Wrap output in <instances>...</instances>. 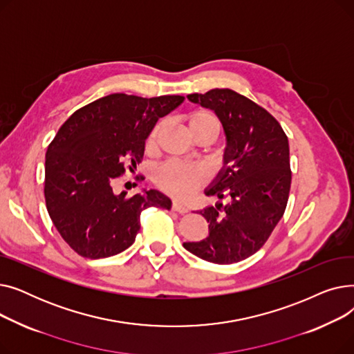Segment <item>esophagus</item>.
<instances>
[{
	"mask_svg": "<svg viewBox=\"0 0 354 354\" xmlns=\"http://www.w3.org/2000/svg\"><path fill=\"white\" fill-rule=\"evenodd\" d=\"M172 209H174L175 212H178V214H187V212L189 211L187 207L182 205V203H179V202H176V201L172 202Z\"/></svg>",
	"mask_w": 354,
	"mask_h": 354,
	"instance_id": "34e87169",
	"label": "esophagus"
}]
</instances>
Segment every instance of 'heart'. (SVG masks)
Segmentation results:
<instances>
[{
	"label": "heart",
	"mask_w": 354,
	"mask_h": 354,
	"mask_svg": "<svg viewBox=\"0 0 354 354\" xmlns=\"http://www.w3.org/2000/svg\"><path fill=\"white\" fill-rule=\"evenodd\" d=\"M188 132L198 139H208L212 142L221 130L218 118L208 110H194L185 118ZM160 126L156 124L147 136L146 145L152 147L156 142ZM205 180V174L198 166H185L176 162H166L160 165L153 174V182L158 187L175 198L189 196L196 187Z\"/></svg>",
	"instance_id": "obj_1"
}]
</instances>
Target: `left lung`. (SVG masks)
<instances>
[{"instance_id":"1","label":"left lung","mask_w":354,"mask_h":354,"mask_svg":"<svg viewBox=\"0 0 354 354\" xmlns=\"http://www.w3.org/2000/svg\"><path fill=\"white\" fill-rule=\"evenodd\" d=\"M188 99L212 109L224 126L225 167L205 194L231 202L202 209L208 236L183 247L214 264L243 261L267 243L284 215L291 187L288 138L264 107L231 88Z\"/></svg>"}]
</instances>
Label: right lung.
<instances>
[{
	"mask_svg": "<svg viewBox=\"0 0 354 354\" xmlns=\"http://www.w3.org/2000/svg\"><path fill=\"white\" fill-rule=\"evenodd\" d=\"M182 102L183 96L113 93L62 124L46 153L44 196L53 224L74 252L90 259L116 255L135 243L146 208H171V199L155 189L115 195L111 182L142 162L151 130Z\"/></svg>",
	"mask_w": 354,
	"mask_h": 354,
	"instance_id": "add662e5",
	"label": "right lung"
}]
</instances>
